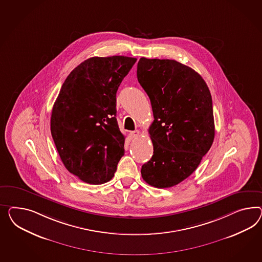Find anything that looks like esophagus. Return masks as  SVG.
Segmentation results:
<instances>
[{
    "instance_id": "34e87169",
    "label": "esophagus",
    "mask_w": 262,
    "mask_h": 262,
    "mask_svg": "<svg viewBox=\"0 0 262 262\" xmlns=\"http://www.w3.org/2000/svg\"><path fill=\"white\" fill-rule=\"evenodd\" d=\"M139 135H140V132H139V130H134V132H130V133H129V136H130L132 139L138 137Z\"/></svg>"
}]
</instances>
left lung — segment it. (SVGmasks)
<instances>
[{
  "label": "left lung",
  "mask_w": 262,
  "mask_h": 262,
  "mask_svg": "<svg viewBox=\"0 0 262 262\" xmlns=\"http://www.w3.org/2000/svg\"><path fill=\"white\" fill-rule=\"evenodd\" d=\"M137 79L155 117L149 127L154 156L142 166V177L156 188H170L190 177L212 147L211 92L196 71L169 59L142 57Z\"/></svg>",
  "instance_id": "1"
}]
</instances>
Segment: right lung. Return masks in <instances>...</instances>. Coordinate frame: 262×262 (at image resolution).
Here are the masks:
<instances>
[{"mask_svg":"<svg viewBox=\"0 0 262 262\" xmlns=\"http://www.w3.org/2000/svg\"><path fill=\"white\" fill-rule=\"evenodd\" d=\"M136 58L92 57L64 80L53 105L50 132L66 169L85 183L110 181L124 156L116 92Z\"/></svg>","mask_w":262,"mask_h":262,"instance_id":"obj_1","label":"right lung"}]
</instances>
